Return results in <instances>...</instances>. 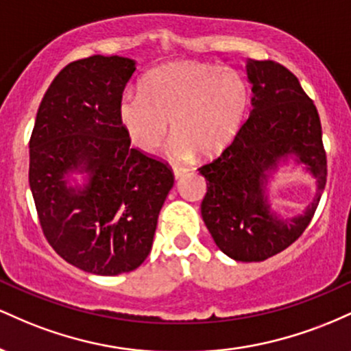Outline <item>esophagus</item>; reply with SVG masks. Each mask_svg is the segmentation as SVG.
Wrapping results in <instances>:
<instances>
[{
  "instance_id": "1",
  "label": "esophagus",
  "mask_w": 351,
  "mask_h": 351,
  "mask_svg": "<svg viewBox=\"0 0 351 351\" xmlns=\"http://www.w3.org/2000/svg\"><path fill=\"white\" fill-rule=\"evenodd\" d=\"M184 173H188V168H184V167H173V175H175L176 180H178L180 176H183Z\"/></svg>"
}]
</instances>
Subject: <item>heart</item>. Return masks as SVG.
Here are the masks:
<instances>
[{"label": "heart", "mask_w": 351, "mask_h": 351, "mask_svg": "<svg viewBox=\"0 0 351 351\" xmlns=\"http://www.w3.org/2000/svg\"><path fill=\"white\" fill-rule=\"evenodd\" d=\"M249 87L234 71L196 62H171L152 71L142 92H127L119 106L125 134L136 150L152 155L171 132L170 155L188 160L221 153L243 127Z\"/></svg>", "instance_id": "heart-1"}]
</instances>
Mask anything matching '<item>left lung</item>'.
I'll list each match as a JSON object with an SVG mask.
<instances>
[{
	"instance_id": "1",
	"label": "left lung",
	"mask_w": 351,
	"mask_h": 351,
	"mask_svg": "<svg viewBox=\"0 0 351 351\" xmlns=\"http://www.w3.org/2000/svg\"><path fill=\"white\" fill-rule=\"evenodd\" d=\"M252 110L232 143L199 168L208 181L201 216L217 247L241 263H261L287 249L312 221L327 183V155L317 107L291 71L274 60L245 62ZM289 158L317 181L313 203L282 218L268 201V178Z\"/></svg>"
}]
</instances>
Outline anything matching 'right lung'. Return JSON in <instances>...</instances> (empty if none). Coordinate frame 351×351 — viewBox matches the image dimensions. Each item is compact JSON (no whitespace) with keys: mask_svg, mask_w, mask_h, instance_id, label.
<instances>
[{"mask_svg":"<svg viewBox=\"0 0 351 351\" xmlns=\"http://www.w3.org/2000/svg\"><path fill=\"white\" fill-rule=\"evenodd\" d=\"M136 69L120 56L74 60L56 75L29 140V186L47 243L97 276L130 272L147 259L168 193L167 163L130 147L119 117ZM72 172L86 183L72 187Z\"/></svg>","mask_w":351,"mask_h":351,"instance_id":"add662e5","label":"right lung"}]
</instances>
